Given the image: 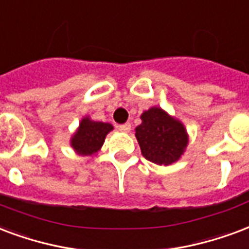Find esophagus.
Wrapping results in <instances>:
<instances>
[{
    "mask_svg": "<svg viewBox=\"0 0 249 249\" xmlns=\"http://www.w3.org/2000/svg\"><path fill=\"white\" fill-rule=\"evenodd\" d=\"M117 128H119V130H121V132H129V130H130V124H129V123H125V124L119 125Z\"/></svg>",
    "mask_w": 249,
    "mask_h": 249,
    "instance_id": "1",
    "label": "esophagus"
}]
</instances>
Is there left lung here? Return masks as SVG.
Masks as SVG:
<instances>
[{
  "label": "left lung",
  "instance_id": "8db88e82",
  "mask_svg": "<svg viewBox=\"0 0 249 249\" xmlns=\"http://www.w3.org/2000/svg\"><path fill=\"white\" fill-rule=\"evenodd\" d=\"M141 120L136 128V139L143 157L158 165H170L179 160L187 145L182 123L156 107L143 112Z\"/></svg>",
  "mask_w": 249,
  "mask_h": 249
}]
</instances>
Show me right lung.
I'll return each instance as SVG.
<instances>
[{"label":"right lung","mask_w":249,"mask_h":249,"mask_svg":"<svg viewBox=\"0 0 249 249\" xmlns=\"http://www.w3.org/2000/svg\"><path fill=\"white\" fill-rule=\"evenodd\" d=\"M113 129V126L107 123L92 121L89 119H83L79 129L73 134L71 145L75 152L84 156L96 153L103 146L106 136Z\"/></svg>","instance_id":"add662e5"}]
</instances>
